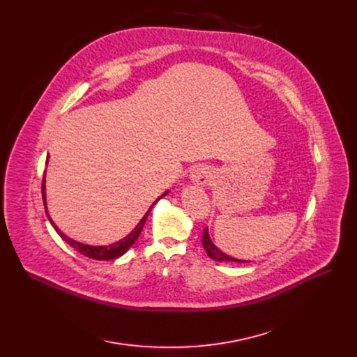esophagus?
<instances>
[{
  "label": "esophagus",
  "mask_w": 357,
  "mask_h": 357,
  "mask_svg": "<svg viewBox=\"0 0 357 357\" xmlns=\"http://www.w3.org/2000/svg\"><path fill=\"white\" fill-rule=\"evenodd\" d=\"M212 176H213V171H212V168H209L206 165H199V167L193 168L190 172L192 182L199 186L209 185Z\"/></svg>",
  "instance_id": "obj_1"
}]
</instances>
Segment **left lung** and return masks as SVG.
<instances>
[{
    "instance_id": "1",
    "label": "left lung",
    "mask_w": 357,
    "mask_h": 357,
    "mask_svg": "<svg viewBox=\"0 0 357 357\" xmlns=\"http://www.w3.org/2000/svg\"><path fill=\"white\" fill-rule=\"evenodd\" d=\"M202 244L203 247H205L208 256L216 261H234V263H250V261H245V260H237V259H233L230 256H227V254L222 252L211 240L209 237V233H208V227L203 230V237H202Z\"/></svg>"
}]
</instances>
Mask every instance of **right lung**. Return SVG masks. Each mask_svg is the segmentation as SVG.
Wrapping results in <instances>:
<instances>
[{"label":"right lung","mask_w":357,"mask_h":357,"mask_svg":"<svg viewBox=\"0 0 357 357\" xmlns=\"http://www.w3.org/2000/svg\"><path fill=\"white\" fill-rule=\"evenodd\" d=\"M167 193H168V190H167L164 195H161L154 203H152L151 208H149V209L146 211V213L144 215V218H142V219L139 220V223L135 226V229H134L128 236H126L123 240L116 241V243L109 244V245H87V244H82V243H79V241H75L73 238H70V237H68L66 234H63V233L56 227V225L52 222V219L49 218L47 209H46V197H45V178H43V181H42L43 205H45V211H46V215H47L50 223H52V226L55 227V230L58 231V234H59L69 245H72L76 251H79L80 254H83V256H86V257H89V259H93V260H114V259H119L120 256H123V254L135 243V240H137L138 236L141 234V230H142V227H144V225H145V222H146V218H148V215H149L152 206H154L155 203H157L161 197H164Z\"/></svg>","instance_id":"obj_1"}]
</instances>
